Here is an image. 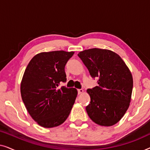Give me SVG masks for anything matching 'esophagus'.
Instances as JSON below:
<instances>
[{"mask_svg": "<svg viewBox=\"0 0 150 150\" xmlns=\"http://www.w3.org/2000/svg\"><path fill=\"white\" fill-rule=\"evenodd\" d=\"M83 92H84V90H83V89H78V93H79V94L83 93Z\"/></svg>", "mask_w": 150, "mask_h": 150, "instance_id": "esophagus-1", "label": "esophagus"}]
</instances>
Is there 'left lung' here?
I'll return each instance as SVG.
<instances>
[{"instance_id":"1","label":"left lung","mask_w":150,"mask_h":150,"mask_svg":"<svg viewBox=\"0 0 150 150\" xmlns=\"http://www.w3.org/2000/svg\"><path fill=\"white\" fill-rule=\"evenodd\" d=\"M98 85L87 90L91 102L86 107L90 119L100 126H111L130 106L132 76L122 59L111 50L91 48L78 54Z\"/></svg>"}]
</instances>
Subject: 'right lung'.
<instances>
[{"mask_svg": "<svg viewBox=\"0 0 150 150\" xmlns=\"http://www.w3.org/2000/svg\"><path fill=\"white\" fill-rule=\"evenodd\" d=\"M74 52H41L33 57L24 71L20 92L31 117L44 128L62 124L68 117L78 91L59 87L66 82L65 66Z\"/></svg>", "mask_w": 150, "mask_h": 150, "instance_id": "1", "label": "right lung"}]
</instances>
